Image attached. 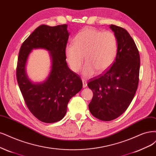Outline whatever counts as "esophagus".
Segmentation results:
<instances>
[{
	"instance_id": "1",
	"label": "esophagus",
	"mask_w": 156,
	"mask_h": 156,
	"mask_svg": "<svg viewBox=\"0 0 156 156\" xmlns=\"http://www.w3.org/2000/svg\"><path fill=\"white\" fill-rule=\"evenodd\" d=\"M82 81H83V88H86L87 87V80H86L84 79H82Z\"/></svg>"
}]
</instances>
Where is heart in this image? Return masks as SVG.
Returning <instances> with one entry per match:
<instances>
[{
    "label": "heart",
    "instance_id": "obj_1",
    "mask_svg": "<svg viewBox=\"0 0 156 156\" xmlns=\"http://www.w3.org/2000/svg\"><path fill=\"white\" fill-rule=\"evenodd\" d=\"M117 51V41L114 33L85 28L75 37L73 43L66 46L65 54L69 67L76 73L81 68L85 55L87 62L83 68V73L90 77L96 70H106L114 62Z\"/></svg>",
    "mask_w": 156,
    "mask_h": 156
}]
</instances>
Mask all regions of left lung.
I'll return each instance as SVG.
<instances>
[{
    "mask_svg": "<svg viewBox=\"0 0 156 156\" xmlns=\"http://www.w3.org/2000/svg\"><path fill=\"white\" fill-rule=\"evenodd\" d=\"M110 28L117 41L115 61L103 74L88 83L94 94L90 112L104 121L116 119L129 106L137 89L140 68L139 53L128 32L114 24Z\"/></svg>",
    "mask_w": 156,
    "mask_h": 156,
    "instance_id": "1",
    "label": "left lung"
}]
</instances>
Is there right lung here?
I'll return each mask as SVG.
<instances>
[{"label":"right lung","mask_w":156,"mask_h":156,"mask_svg":"<svg viewBox=\"0 0 156 156\" xmlns=\"http://www.w3.org/2000/svg\"><path fill=\"white\" fill-rule=\"evenodd\" d=\"M67 27V24L41 25L23 42L19 53L16 76L25 103L37 119L46 123L61 120L69 101L83 87L80 76L68 68L66 61ZM34 48H44L51 55V72L42 83H32L25 73L27 59Z\"/></svg>","instance_id":"right-lung-1"}]
</instances>
